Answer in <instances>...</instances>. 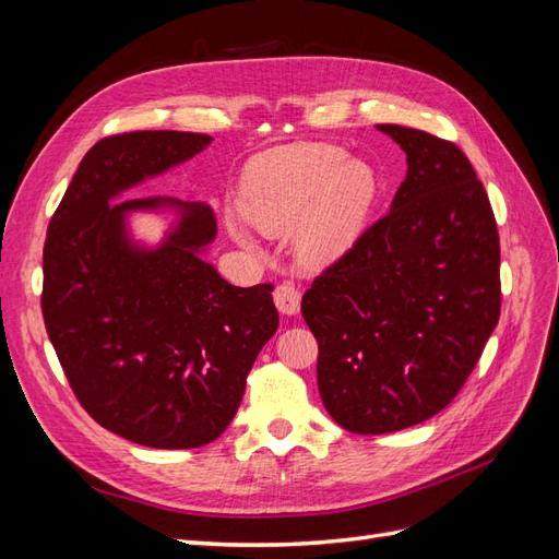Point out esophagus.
<instances>
[{
    "mask_svg": "<svg viewBox=\"0 0 559 559\" xmlns=\"http://www.w3.org/2000/svg\"><path fill=\"white\" fill-rule=\"evenodd\" d=\"M273 298L282 314H296L300 310V292L294 282H282L275 289Z\"/></svg>",
    "mask_w": 559,
    "mask_h": 559,
    "instance_id": "34e87169",
    "label": "esophagus"
}]
</instances>
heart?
I'll list each match as a JSON object with an SVG mask.
<instances>
[{"mask_svg": "<svg viewBox=\"0 0 559 559\" xmlns=\"http://www.w3.org/2000/svg\"><path fill=\"white\" fill-rule=\"evenodd\" d=\"M376 173L341 146L296 144L257 156L245 170L240 212L267 235L292 233L308 265H324L359 238L376 200ZM249 245L245 233H235Z\"/></svg>", "mask_w": 559, "mask_h": 559, "instance_id": "b5f03b06", "label": "heart"}]
</instances>
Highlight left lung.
<instances>
[{"label":"left lung","mask_w":559,"mask_h":559,"mask_svg":"<svg viewBox=\"0 0 559 559\" xmlns=\"http://www.w3.org/2000/svg\"><path fill=\"white\" fill-rule=\"evenodd\" d=\"M408 156L392 207L302 296L317 384L352 433L419 425L460 394L501 312L499 233L464 151L378 126Z\"/></svg>","instance_id":"1"}]
</instances>
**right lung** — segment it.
Wrapping results in <instances>:
<instances>
[{"label": "right lung", "instance_id": "add662e5", "mask_svg": "<svg viewBox=\"0 0 559 559\" xmlns=\"http://www.w3.org/2000/svg\"><path fill=\"white\" fill-rule=\"evenodd\" d=\"M202 132L140 130L99 140L50 216L41 312L74 396L99 427L158 450L216 441L280 314L273 284L233 286L200 257L216 235L207 205L118 193L193 158ZM182 214L158 250L127 240L124 214Z\"/></svg>", "mask_w": 559, "mask_h": 559}]
</instances>
